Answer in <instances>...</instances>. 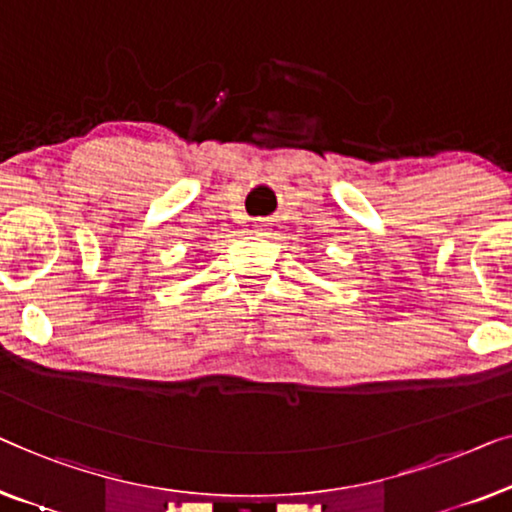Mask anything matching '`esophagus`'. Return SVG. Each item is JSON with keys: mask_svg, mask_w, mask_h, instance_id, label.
I'll use <instances>...</instances> for the list:
<instances>
[{"mask_svg": "<svg viewBox=\"0 0 512 512\" xmlns=\"http://www.w3.org/2000/svg\"><path fill=\"white\" fill-rule=\"evenodd\" d=\"M257 225H259V227H264V225H269V222H264L262 218H259V220H257Z\"/></svg>", "mask_w": 512, "mask_h": 512, "instance_id": "34e87169", "label": "esophagus"}]
</instances>
